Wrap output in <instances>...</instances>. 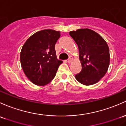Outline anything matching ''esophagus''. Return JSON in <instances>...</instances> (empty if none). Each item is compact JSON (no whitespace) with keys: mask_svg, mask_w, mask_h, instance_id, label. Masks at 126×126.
I'll return each mask as SVG.
<instances>
[{"mask_svg":"<svg viewBox=\"0 0 126 126\" xmlns=\"http://www.w3.org/2000/svg\"><path fill=\"white\" fill-rule=\"evenodd\" d=\"M72 57H70L69 58V59H68V61H67V62H68V63H71V62H72Z\"/></svg>","mask_w":126,"mask_h":126,"instance_id":"obj_1","label":"esophagus"}]
</instances>
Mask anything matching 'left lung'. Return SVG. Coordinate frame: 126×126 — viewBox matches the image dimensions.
Wrapping results in <instances>:
<instances>
[{"instance_id": "8db88e82", "label": "left lung", "mask_w": 126, "mask_h": 126, "mask_svg": "<svg viewBox=\"0 0 126 126\" xmlns=\"http://www.w3.org/2000/svg\"><path fill=\"white\" fill-rule=\"evenodd\" d=\"M78 45L81 71L75 75L78 81L84 85L95 84L104 76L110 63L106 42L101 35L90 29H79L69 32Z\"/></svg>"}]
</instances>
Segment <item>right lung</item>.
Returning <instances> with one entry per match:
<instances>
[{"mask_svg":"<svg viewBox=\"0 0 126 126\" xmlns=\"http://www.w3.org/2000/svg\"><path fill=\"white\" fill-rule=\"evenodd\" d=\"M60 32L44 30L32 35L22 47L20 63L28 79L34 84L45 86L52 80L63 62L57 59L55 45Z\"/></svg>","mask_w":126,"mask_h":126,"instance_id":"add662e5","label":"right lung"}]
</instances>
